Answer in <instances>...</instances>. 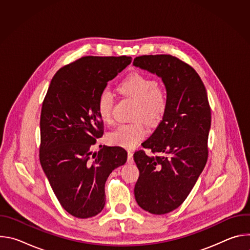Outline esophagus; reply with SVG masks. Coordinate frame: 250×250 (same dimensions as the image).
<instances>
[{
  "label": "esophagus",
  "mask_w": 250,
  "mask_h": 250,
  "mask_svg": "<svg viewBox=\"0 0 250 250\" xmlns=\"http://www.w3.org/2000/svg\"><path fill=\"white\" fill-rule=\"evenodd\" d=\"M132 155H133L132 151L128 150V151H127V162H128V163H133V157H132Z\"/></svg>",
  "instance_id": "34e87169"
}]
</instances>
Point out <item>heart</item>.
I'll use <instances>...</instances> for the list:
<instances>
[{"label": "heart", "mask_w": 250, "mask_h": 250, "mask_svg": "<svg viewBox=\"0 0 250 250\" xmlns=\"http://www.w3.org/2000/svg\"><path fill=\"white\" fill-rule=\"evenodd\" d=\"M119 90L136 100L134 118H144L150 124L159 122L168 108V95L158 82L145 74L131 73L119 85ZM114 96L108 90H103L97 99V113L100 119L109 124L113 120ZM146 126L141 119L122 124L108 134V141L113 146L133 148L145 138Z\"/></svg>", "instance_id": "1"}]
</instances>
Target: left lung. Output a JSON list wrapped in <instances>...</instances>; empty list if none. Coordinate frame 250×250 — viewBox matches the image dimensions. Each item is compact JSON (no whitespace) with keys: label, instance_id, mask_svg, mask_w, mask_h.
Instances as JSON below:
<instances>
[{"label":"left lung","instance_id":"obj_1","mask_svg":"<svg viewBox=\"0 0 250 250\" xmlns=\"http://www.w3.org/2000/svg\"><path fill=\"white\" fill-rule=\"evenodd\" d=\"M133 65L161 77L168 108L154 132L133 154L139 170L134 187L138 206L164 215L188 197L208 160L210 108L203 81L195 69L169 54L135 57Z\"/></svg>","mask_w":250,"mask_h":250}]
</instances>
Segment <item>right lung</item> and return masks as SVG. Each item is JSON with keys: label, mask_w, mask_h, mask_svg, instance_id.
Segmentation results:
<instances>
[{"label": "right lung", "mask_w": 250, "mask_h": 250, "mask_svg": "<svg viewBox=\"0 0 250 250\" xmlns=\"http://www.w3.org/2000/svg\"><path fill=\"white\" fill-rule=\"evenodd\" d=\"M131 62L129 56H84L53 76L41 114L40 160L62 208L79 219L104 207V184L127 159L121 146L93 151L104 133L97 99L109 81Z\"/></svg>", "instance_id": "obj_1"}]
</instances>
